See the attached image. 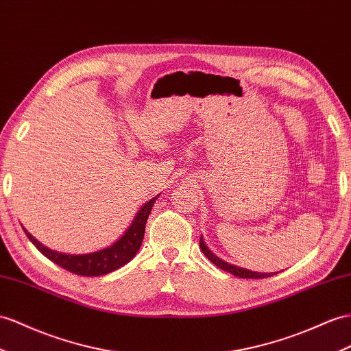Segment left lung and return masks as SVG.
I'll return each mask as SVG.
<instances>
[{
    "label": "left lung",
    "mask_w": 351,
    "mask_h": 351,
    "mask_svg": "<svg viewBox=\"0 0 351 351\" xmlns=\"http://www.w3.org/2000/svg\"><path fill=\"white\" fill-rule=\"evenodd\" d=\"M200 247H202V252L204 254V256L209 259L210 263H213L217 267L222 268L223 271L227 273H231L232 276H237V277H241V278H264V277H269V276H274V273H255V271H249V269H245V268H239V267H234V265H230L227 263L221 261V259L218 256H215L210 250L206 247L203 239H200Z\"/></svg>",
    "instance_id": "1"
}]
</instances>
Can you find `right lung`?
Masks as SVG:
<instances>
[{"label": "right lung", "instance_id": "add662e5", "mask_svg": "<svg viewBox=\"0 0 351 351\" xmlns=\"http://www.w3.org/2000/svg\"><path fill=\"white\" fill-rule=\"evenodd\" d=\"M157 197L151 199L148 203L142 206V209L138 212L136 217H134L132 226L129 230L125 231V234L114 243L112 246L106 247L104 250H99V252L87 254V255H65V254H58L55 250H50L46 246L38 243L28 231L25 228V234L32 241L34 246L37 247L40 252L47 256L50 261L58 264L59 267L68 269V271L78 274V276H86V277H95V276H104L111 271H115L117 268L123 267L128 264L130 259L136 255L139 250L143 234H145V226L147 219L151 213L152 206H154Z\"/></svg>", "mask_w": 351, "mask_h": 351}]
</instances>
